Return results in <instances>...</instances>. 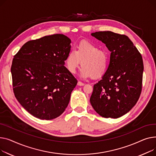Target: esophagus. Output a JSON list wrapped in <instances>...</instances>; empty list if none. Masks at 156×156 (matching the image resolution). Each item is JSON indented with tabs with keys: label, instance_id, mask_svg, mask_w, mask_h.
Here are the masks:
<instances>
[{
	"label": "esophagus",
	"instance_id": "esophagus-1",
	"mask_svg": "<svg viewBox=\"0 0 156 156\" xmlns=\"http://www.w3.org/2000/svg\"><path fill=\"white\" fill-rule=\"evenodd\" d=\"M77 84H78V86H84V83H83V82H81V81H78Z\"/></svg>",
	"mask_w": 156,
	"mask_h": 156
}]
</instances>
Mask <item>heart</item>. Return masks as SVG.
Listing matches in <instances>:
<instances>
[{"label":"heart","instance_id":"obj_1","mask_svg":"<svg viewBox=\"0 0 156 156\" xmlns=\"http://www.w3.org/2000/svg\"><path fill=\"white\" fill-rule=\"evenodd\" d=\"M81 63L80 75L83 77L97 79L106 73L108 66L107 53L94 44L81 41L76 49H71L66 57V64L68 70L74 74Z\"/></svg>","mask_w":156,"mask_h":156}]
</instances>
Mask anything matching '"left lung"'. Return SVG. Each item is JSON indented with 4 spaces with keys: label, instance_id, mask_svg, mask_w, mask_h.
Segmentation results:
<instances>
[{
    "label": "left lung",
    "instance_id": "left-lung-1",
    "mask_svg": "<svg viewBox=\"0 0 156 156\" xmlns=\"http://www.w3.org/2000/svg\"><path fill=\"white\" fill-rule=\"evenodd\" d=\"M111 51L108 69L94 85L90 102L104 118H117L129 112L139 100L144 71L140 53L125 34L112 31L91 34Z\"/></svg>",
    "mask_w": 156,
    "mask_h": 156
}]
</instances>
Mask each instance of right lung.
<instances>
[{
  "instance_id": "right-lung-1",
  "label": "right lung",
  "mask_w": 156,
  "mask_h": 156,
  "mask_svg": "<svg viewBox=\"0 0 156 156\" xmlns=\"http://www.w3.org/2000/svg\"><path fill=\"white\" fill-rule=\"evenodd\" d=\"M70 40L62 34L26 42L14 56L13 91L26 110L40 120L61 115L67 107L77 79L64 66Z\"/></svg>"
}]
</instances>
